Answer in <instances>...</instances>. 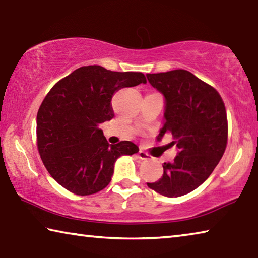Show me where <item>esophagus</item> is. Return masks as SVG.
Wrapping results in <instances>:
<instances>
[{
  "label": "esophagus",
  "mask_w": 258,
  "mask_h": 258,
  "mask_svg": "<svg viewBox=\"0 0 258 258\" xmlns=\"http://www.w3.org/2000/svg\"><path fill=\"white\" fill-rule=\"evenodd\" d=\"M138 157L141 159V160H148V159H150L149 154H147L144 151H142V150H140V151L138 152Z\"/></svg>",
  "instance_id": "1"
}]
</instances>
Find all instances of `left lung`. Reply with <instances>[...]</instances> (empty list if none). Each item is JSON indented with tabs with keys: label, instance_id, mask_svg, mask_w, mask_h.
Wrapping results in <instances>:
<instances>
[{
	"label": "left lung",
	"instance_id": "1",
	"mask_svg": "<svg viewBox=\"0 0 258 258\" xmlns=\"http://www.w3.org/2000/svg\"><path fill=\"white\" fill-rule=\"evenodd\" d=\"M150 84L165 98L161 141L170 134L177 156L163 163V175L150 188L168 198H178L208 179L227 147L228 121L221 97L214 88L186 70L147 74Z\"/></svg>",
	"mask_w": 258,
	"mask_h": 258
}]
</instances>
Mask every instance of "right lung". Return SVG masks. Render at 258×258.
I'll return each instance as SVG.
<instances>
[{
  "mask_svg": "<svg viewBox=\"0 0 258 258\" xmlns=\"http://www.w3.org/2000/svg\"><path fill=\"white\" fill-rule=\"evenodd\" d=\"M147 83L141 72L82 67L50 89L37 114V147L46 169L77 195L104 189L117 159L139 151L137 144H109L100 124L114 117L111 98L121 88Z\"/></svg>",
  "mask_w": 258,
  "mask_h": 258,
  "instance_id": "right-lung-1",
  "label": "right lung"
}]
</instances>
